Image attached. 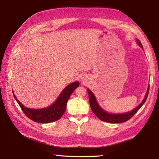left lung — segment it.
Masks as SVG:
<instances>
[{
	"instance_id": "8db88e82",
	"label": "left lung",
	"mask_w": 159,
	"mask_h": 159,
	"mask_svg": "<svg viewBox=\"0 0 159 159\" xmlns=\"http://www.w3.org/2000/svg\"><path fill=\"white\" fill-rule=\"evenodd\" d=\"M137 42L138 44H139V46H140L141 48H143V46L141 44V43L139 39H137ZM149 89L150 87H148V89L146 93V96H145L144 99L143 100L142 102H141L139 105H138V107H137L135 109L130 111V112L120 114H112L107 113V111L103 110L102 108L99 106V104H98L96 100V98L94 96L93 93L92 92V91L89 89H87V92H88L89 94V99L91 109H92L93 113L95 114L100 120L109 123H122L128 121V120H130V118L139 110L140 108L143 106V104L146 101L148 96V93H149Z\"/></svg>"
}]
</instances>
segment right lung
<instances>
[{
	"label": "right lung",
	"instance_id": "add662e5",
	"mask_svg": "<svg viewBox=\"0 0 159 159\" xmlns=\"http://www.w3.org/2000/svg\"><path fill=\"white\" fill-rule=\"evenodd\" d=\"M79 86V83L78 81L70 83L62 91L58 98L52 105L39 109H32L25 107L18 100L13 92V94L23 112L30 120L38 123H50L58 120L62 117L66 109L67 100L71 94Z\"/></svg>",
	"mask_w": 159,
	"mask_h": 159
}]
</instances>
